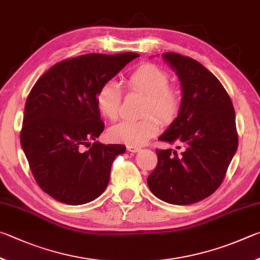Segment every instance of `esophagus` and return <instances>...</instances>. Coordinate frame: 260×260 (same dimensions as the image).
Returning a JSON list of instances; mask_svg holds the SVG:
<instances>
[{
    "instance_id": "34e87169",
    "label": "esophagus",
    "mask_w": 260,
    "mask_h": 260,
    "mask_svg": "<svg viewBox=\"0 0 260 260\" xmlns=\"http://www.w3.org/2000/svg\"><path fill=\"white\" fill-rule=\"evenodd\" d=\"M126 151L127 152H131V153H137V152L140 151V147H138V146H131V145H127Z\"/></svg>"
}]
</instances>
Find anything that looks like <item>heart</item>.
<instances>
[{"instance_id":"obj_1","label":"heart","mask_w":260,"mask_h":260,"mask_svg":"<svg viewBox=\"0 0 260 260\" xmlns=\"http://www.w3.org/2000/svg\"><path fill=\"white\" fill-rule=\"evenodd\" d=\"M125 83L129 90L146 95L144 103V115L146 116L139 121H123L113 125L108 130V138L115 143L142 146L158 133L161 126L159 118L162 122L170 123L177 117L183 94L178 88L169 85L168 72L153 63H144L136 68L127 75ZM121 100L122 90L114 81L105 82L95 94L99 112L111 121L117 120L120 115Z\"/></svg>"}]
</instances>
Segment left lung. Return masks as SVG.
I'll list each match as a JSON object with an SVG mask.
<instances>
[{"mask_svg":"<svg viewBox=\"0 0 260 260\" xmlns=\"http://www.w3.org/2000/svg\"><path fill=\"white\" fill-rule=\"evenodd\" d=\"M162 57L179 77L183 102L158 139L178 143L183 151L156 149L147 184L162 201L186 206L208 198L224 180L239 144L235 111L219 80L199 61L175 52Z\"/></svg>","mask_w":260,"mask_h":260,"instance_id":"1","label":"left lung"}]
</instances>
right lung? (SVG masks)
<instances>
[{"instance_id": "right-lung-1", "label": "right lung", "mask_w": 260, "mask_h": 260, "mask_svg": "<svg viewBox=\"0 0 260 260\" xmlns=\"http://www.w3.org/2000/svg\"><path fill=\"white\" fill-rule=\"evenodd\" d=\"M135 52L88 53L53 65L27 97L20 144L36 183L59 202L80 206L106 189L124 145L94 142L104 131L95 94ZM93 140L88 151L83 146Z\"/></svg>"}]
</instances>
